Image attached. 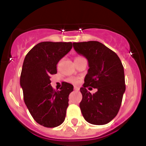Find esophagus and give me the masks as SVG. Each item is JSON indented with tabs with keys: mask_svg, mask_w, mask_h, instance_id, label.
<instances>
[{
	"mask_svg": "<svg viewBox=\"0 0 146 146\" xmlns=\"http://www.w3.org/2000/svg\"><path fill=\"white\" fill-rule=\"evenodd\" d=\"M74 90H77V91L79 90V87H76V86H75V87H74Z\"/></svg>",
	"mask_w": 146,
	"mask_h": 146,
	"instance_id": "esophagus-1",
	"label": "esophagus"
}]
</instances>
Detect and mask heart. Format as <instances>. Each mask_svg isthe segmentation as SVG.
<instances>
[{"label": "heart", "instance_id": "1", "mask_svg": "<svg viewBox=\"0 0 146 146\" xmlns=\"http://www.w3.org/2000/svg\"><path fill=\"white\" fill-rule=\"evenodd\" d=\"M83 59V58L81 57V56H76V59H75V61L79 60V59ZM68 81L69 82H70V83H72V84H77V83H78V80H77L76 78H68Z\"/></svg>", "mask_w": 146, "mask_h": 146}]
</instances>
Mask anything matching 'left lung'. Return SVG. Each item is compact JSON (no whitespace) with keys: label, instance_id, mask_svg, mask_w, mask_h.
<instances>
[{"label":"left lung","instance_id":"1","mask_svg":"<svg viewBox=\"0 0 146 146\" xmlns=\"http://www.w3.org/2000/svg\"><path fill=\"white\" fill-rule=\"evenodd\" d=\"M73 44L75 50L87 58L90 68L80 88L82 115L91 124L108 123L118 113L126 90L122 62L115 52L99 42ZM89 86L98 91L92 95L86 89Z\"/></svg>","mask_w":146,"mask_h":146}]
</instances>
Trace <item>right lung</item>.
<instances>
[{
	"instance_id": "1",
	"label": "right lung",
	"mask_w": 146,
	"mask_h": 146,
	"mask_svg": "<svg viewBox=\"0 0 146 146\" xmlns=\"http://www.w3.org/2000/svg\"><path fill=\"white\" fill-rule=\"evenodd\" d=\"M72 47L70 42H42L24 59L20 75L24 102L35 121L45 127H56L65 119L73 86L63 82L60 90H55L50 86V78L57 73L56 64Z\"/></svg>"
}]
</instances>
